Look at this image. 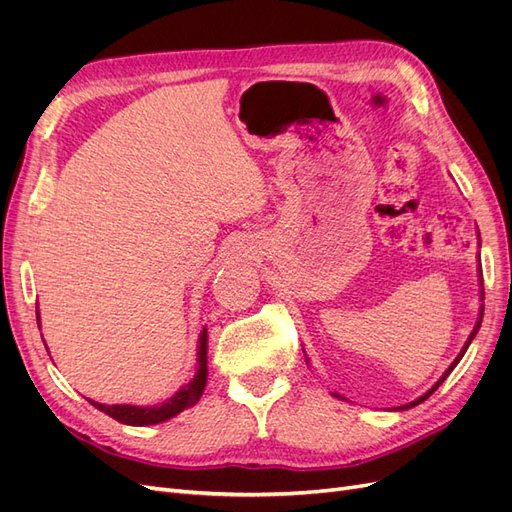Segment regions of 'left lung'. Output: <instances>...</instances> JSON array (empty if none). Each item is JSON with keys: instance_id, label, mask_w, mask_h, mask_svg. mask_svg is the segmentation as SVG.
<instances>
[{"instance_id": "8db88e82", "label": "left lung", "mask_w": 512, "mask_h": 512, "mask_svg": "<svg viewBox=\"0 0 512 512\" xmlns=\"http://www.w3.org/2000/svg\"><path fill=\"white\" fill-rule=\"evenodd\" d=\"M478 277H480V299H483V301H485V290H483V269H480V267H478ZM483 312H485V305H480V316H478V322H476V327H474V331L470 333V337H468V342H466V346H463V348H461V352L457 354V359H455V361L451 363V367H448V369L444 371V374H442V378H440V380H438L436 384H433V386H431V389H429V391H427L425 395H421V397H418V399L410 401V404H406V406H399L397 410H408V408H414V406H418V404H421V401H425V399H427V397H429V395H431L433 391H436V389H438V386H440V384H442V382H444V380L448 378V374H451V371H453V369L457 367V363L461 361V356H463V354H466L468 346L472 344V339H474V335L478 333V329H480V322H483ZM303 352H305V350H303ZM335 397H339V395H335Z\"/></svg>"}]
</instances>
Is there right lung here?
I'll use <instances>...</instances> for the list:
<instances>
[{"label":"right lung","mask_w":512,"mask_h":512,"mask_svg":"<svg viewBox=\"0 0 512 512\" xmlns=\"http://www.w3.org/2000/svg\"><path fill=\"white\" fill-rule=\"evenodd\" d=\"M36 318H38V327H40L38 309H36ZM205 384H207V329H203V333H200V337H198L196 376L188 384H183L173 397L162 401L160 406H130V404L106 406V404H98V401H91V399H87V401L91 406L98 408L100 412L108 414L111 418H115V421H119L123 425H136V427L158 425V423L168 421V418L177 416L179 412L192 408L200 399V395H203Z\"/></svg>","instance_id":"1"}]
</instances>
